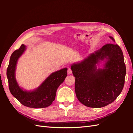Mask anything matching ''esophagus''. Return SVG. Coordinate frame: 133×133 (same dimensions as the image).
<instances>
[{
  "instance_id": "obj_1",
  "label": "esophagus",
  "mask_w": 133,
  "mask_h": 133,
  "mask_svg": "<svg viewBox=\"0 0 133 133\" xmlns=\"http://www.w3.org/2000/svg\"><path fill=\"white\" fill-rule=\"evenodd\" d=\"M67 73L68 74H71L72 73V70H71L70 68H68V69L67 70Z\"/></svg>"
}]
</instances>
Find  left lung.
Wrapping results in <instances>:
<instances>
[{"label":"left lung","mask_w":133,"mask_h":133,"mask_svg":"<svg viewBox=\"0 0 133 133\" xmlns=\"http://www.w3.org/2000/svg\"><path fill=\"white\" fill-rule=\"evenodd\" d=\"M109 38L115 42L111 36ZM70 66L75 77L76 97L84 105L105 107L121 93L126 66L123 51L117 44H106Z\"/></svg>","instance_id":"8db88e82"}]
</instances>
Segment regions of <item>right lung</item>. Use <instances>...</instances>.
I'll list each match as a JSON object with an SVG mask.
<instances>
[{"mask_svg":"<svg viewBox=\"0 0 133 133\" xmlns=\"http://www.w3.org/2000/svg\"><path fill=\"white\" fill-rule=\"evenodd\" d=\"M26 45L22 44L15 50L9 60L6 70V76L11 94L23 105L33 108H43L50 105L55 100L59 86L67 76L66 68L51 73L38 87L27 90L21 87L15 78L16 68L18 59L26 50Z\"/></svg>","mask_w":133,"mask_h":133,"instance_id":"obj_1","label":"right lung"}]
</instances>
